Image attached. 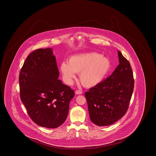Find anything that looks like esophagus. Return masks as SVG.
Instances as JSON below:
<instances>
[{"mask_svg":"<svg viewBox=\"0 0 156 156\" xmlns=\"http://www.w3.org/2000/svg\"><path fill=\"white\" fill-rule=\"evenodd\" d=\"M75 93H76V94H82V91H80V90H77L75 91Z\"/></svg>","mask_w":156,"mask_h":156,"instance_id":"esophagus-1","label":"esophagus"}]
</instances>
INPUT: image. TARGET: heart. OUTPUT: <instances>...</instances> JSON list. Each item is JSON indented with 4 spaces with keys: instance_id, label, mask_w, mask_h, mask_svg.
Segmentation results:
<instances>
[{
    "instance_id": "obj_1",
    "label": "heart",
    "mask_w": 156,
    "mask_h": 156,
    "mask_svg": "<svg viewBox=\"0 0 156 156\" xmlns=\"http://www.w3.org/2000/svg\"><path fill=\"white\" fill-rule=\"evenodd\" d=\"M109 58L96 52L75 55L67 62H62L60 70L64 81L72 84L76 73H79L82 85L87 88L97 86L102 82L111 68Z\"/></svg>"
}]
</instances>
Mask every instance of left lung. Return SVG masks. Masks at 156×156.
<instances>
[{
	"instance_id": "left-lung-1",
	"label": "left lung",
	"mask_w": 156,
	"mask_h": 156,
	"mask_svg": "<svg viewBox=\"0 0 156 156\" xmlns=\"http://www.w3.org/2000/svg\"><path fill=\"white\" fill-rule=\"evenodd\" d=\"M119 65L113 73L85 93L91 121L98 126L111 125L127 111L134 89L129 62L118 51Z\"/></svg>"
}]
</instances>
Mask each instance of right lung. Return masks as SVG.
<instances>
[{"label": "right lung", "mask_w": 156, "mask_h": 156, "mask_svg": "<svg viewBox=\"0 0 156 156\" xmlns=\"http://www.w3.org/2000/svg\"><path fill=\"white\" fill-rule=\"evenodd\" d=\"M52 49H39L27 57L19 74L20 98L37 125L55 129L66 120L74 90L58 80Z\"/></svg>", "instance_id": "obj_1"}]
</instances>
